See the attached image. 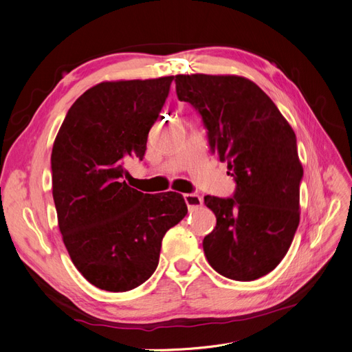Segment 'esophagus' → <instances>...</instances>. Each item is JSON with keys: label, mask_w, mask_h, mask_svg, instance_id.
Returning <instances> with one entry per match:
<instances>
[{"label": "esophagus", "mask_w": 352, "mask_h": 352, "mask_svg": "<svg viewBox=\"0 0 352 352\" xmlns=\"http://www.w3.org/2000/svg\"><path fill=\"white\" fill-rule=\"evenodd\" d=\"M184 198H185L188 208H190V210L202 207V204H204V201H202V198L197 194H185Z\"/></svg>", "instance_id": "esophagus-1"}]
</instances>
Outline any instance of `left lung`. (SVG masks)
I'll return each instance as SVG.
<instances>
[{
	"mask_svg": "<svg viewBox=\"0 0 352 352\" xmlns=\"http://www.w3.org/2000/svg\"><path fill=\"white\" fill-rule=\"evenodd\" d=\"M179 101L192 104L211 151L228 162L233 198L204 197L216 228L202 241L210 265L233 280L276 269L300 225L302 164L291 124L252 80L235 74H176Z\"/></svg>",
	"mask_w": 352,
	"mask_h": 352,
	"instance_id": "1",
	"label": "left lung"
}]
</instances>
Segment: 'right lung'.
<instances>
[{"instance_id":"obj_1","label":"right lung","mask_w":352,"mask_h":352,"mask_svg":"<svg viewBox=\"0 0 352 352\" xmlns=\"http://www.w3.org/2000/svg\"><path fill=\"white\" fill-rule=\"evenodd\" d=\"M175 76L105 80L73 102L51 153L52 197L70 258L94 286L126 292L155 272L166 232L188 207L180 194H142L123 162L144 158Z\"/></svg>"}]
</instances>
